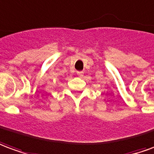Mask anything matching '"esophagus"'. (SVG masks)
Instances as JSON below:
<instances>
[{
  "instance_id": "esophagus-1",
  "label": "esophagus",
  "mask_w": 154,
  "mask_h": 154,
  "mask_svg": "<svg viewBox=\"0 0 154 154\" xmlns=\"http://www.w3.org/2000/svg\"><path fill=\"white\" fill-rule=\"evenodd\" d=\"M77 75H78L79 77H82L83 75H84V72L78 71V72H77Z\"/></svg>"
}]
</instances>
